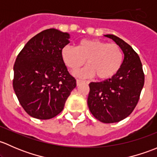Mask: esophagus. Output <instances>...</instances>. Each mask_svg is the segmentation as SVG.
<instances>
[{
    "mask_svg": "<svg viewBox=\"0 0 157 157\" xmlns=\"http://www.w3.org/2000/svg\"><path fill=\"white\" fill-rule=\"evenodd\" d=\"M85 80H77V86H79V85L80 84V83H85Z\"/></svg>",
    "mask_w": 157,
    "mask_h": 157,
    "instance_id": "esophagus-1",
    "label": "esophagus"
}]
</instances>
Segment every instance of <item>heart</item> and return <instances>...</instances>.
<instances>
[{
	"instance_id": "heart-1",
	"label": "heart",
	"mask_w": 157,
	"mask_h": 157,
	"mask_svg": "<svg viewBox=\"0 0 157 157\" xmlns=\"http://www.w3.org/2000/svg\"><path fill=\"white\" fill-rule=\"evenodd\" d=\"M64 64L76 71L86 62L87 66L75 73L77 77L88 78L96 75L105 80L113 77L121 67L124 54L116 44H109L99 39H83L77 47L67 45L61 49Z\"/></svg>"
}]
</instances>
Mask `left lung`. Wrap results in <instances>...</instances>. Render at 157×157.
Returning <instances> with one entry per match:
<instances>
[{"mask_svg": "<svg viewBox=\"0 0 157 157\" xmlns=\"http://www.w3.org/2000/svg\"><path fill=\"white\" fill-rule=\"evenodd\" d=\"M105 36L121 48L124 55L123 64L111 78L89 84L87 104L96 119L115 123L127 118L137 105L144 84V74L140 58L131 45L114 35Z\"/></svg>", "mask_w": 157, "mask_h": 157, "instance_id": "obj_1", "label": "left lung"}]
</instances>
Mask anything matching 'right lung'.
Here are the masks:
<instances>
[{"label":"right lung","instance_id":"1","mask_svg":"<svg viewBox=\"0 0 157 157\" xmlns=\"http://www.w3.org/2000/svg\"><path fill=\"white\" fill-rule=\"evenodd\" d=\"M69 39L67 33L45 29L17 55L13 86L20 105L33 118L46 120L58 115L77 86L61 57Z\"/></svg>","mask_w":157,"mask_h":157}]
</instances>
